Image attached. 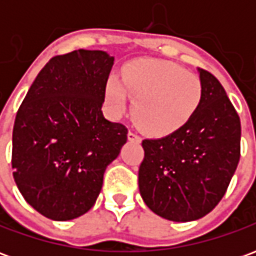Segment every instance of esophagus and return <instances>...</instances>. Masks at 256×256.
I'll list each match as a JSON object with an SVG mask.
<instances>
[{"mask_svg": "<svg viewBox=\"0 0 256 256\" xmlns=\"http://www.w3.org/2000/svg\"><path fill=\"white\" fill-rule=\"evenodd\" d=\"M128 138L130 140V141H136V142H140V141H141V137H140L138 134L136 133V132H133V130H130V132H128Z\"/></svg>", "mask_w": 256, "mask_h": 256, "instance_id": "obj_1", "label": "esophagus"}]
</instances>
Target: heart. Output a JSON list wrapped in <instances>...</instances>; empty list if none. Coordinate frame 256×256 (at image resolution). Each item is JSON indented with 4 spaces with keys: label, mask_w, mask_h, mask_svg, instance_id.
Masks as SVG:
<instances>
[{
    "label": "heart",
    "mask_w": 256,
    "mask_h": 256,
    "mask_svg": "<svg viewBox=\"0 0 256 256\" xmlns=\"http://www.w3.org/2000/svg\"><path fill=\"white\" fill-rule=\"evenodd\" d=\"M133 98V118L146 133L177 132L194 115L203 100V84L196 74L164 60H141L128 66L123 80L111 76L106 98L112 114L122 115Z\"/></svg>",
    "instance_id": "heart-1"
}]
</instances>
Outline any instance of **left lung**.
Wrapping results in <instances>:
<instances>
[{
    "instance_id": "obj_1",
    "label": "left lung",
    "mask_w": 256,
    "mask_h": 256,
    "mask_svg": "<svg viewBox=\"0 0 256 256\" xmlns=\"http://www.w3.org/2000/svg\"><path fill=\"white\" fill-rule=\"evenodd\" d=\"M203 100L188 123L170 136L144 140L138 186L162 218L188 222L212 211L240 160L242 124L218 79L203 68Z\"/></svg>"
}]
</instances>
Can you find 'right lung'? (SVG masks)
Instances as JSON below:
<instances>
[{"mask_svg":"<svg viewBox=\"0 0 256 256\" xmlns=\"http://www.w3.org/2000/svg\"><path fill=\"white\" fill-rule=\"evenodd\" d=\"M114 58L101 50L54 56L31 84L14 119V182L49 220L88 212L106 166L128 141V128L102 116Z\"/></svg>","mask_w":256,"mask_h":256,"instance_id":"1","label":"right lung"}]
</instances>
